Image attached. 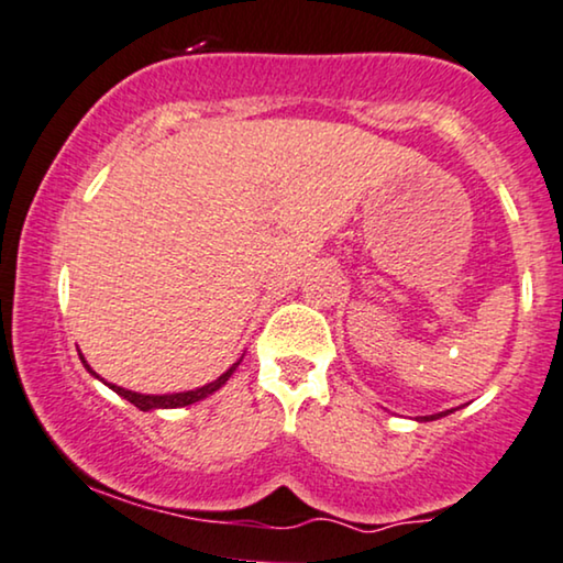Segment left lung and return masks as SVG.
I'll return each instance as SVG.
<instances>
[{
    "label": "left lung",
    "mask_w": 563,
    "mask_h": 563,
    "mask_svg": "<svg viewBox=\"0 0 563 563\" xmlns=\"http://www.w3.org/2000/svg\"><path fill=\"white\" fill-rule=\"evenodd\" d=\"M455 409H445V411H438V415H427V417H417V422H432V419H440V417H448L453 415Z\"/></svg>",
    "instance_id": "8db88e82"
}]
</instances>
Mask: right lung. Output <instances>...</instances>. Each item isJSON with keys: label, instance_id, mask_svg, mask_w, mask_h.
<instances>
[{"label": "right lung", "instance_id": "1", "mask_svg": "<svg viewBox=\"0 0 563 563\" xmlns=\"http://www.w3.org/2000/svg\"><path fill=\"white\" fill-rule=\"evenodd\" d=\"M79 357H81V363H85V368L89 371V376H95L97 380H102L92 368H89L87 360H85V355H81V352H79ZM239 363H242V357H239L236 363L231 365V368H229L227 373H221L219 378L211 380V384L192 388V391H177V394H139V391H129V388H123V386L108 384V380H102V384L108 386V388H112V391H115L118 396H123L125 401H131L133 407H139L141 411H152V409H179V407H190V404L206 399V396H211L213 391H219V388L231 378V373H234V371L239 368Z\"/></svg>", "mask_w": 563, "mask_h": 563}]
</instances>
